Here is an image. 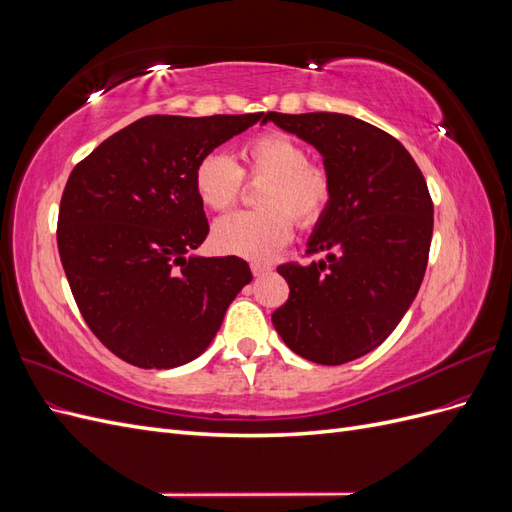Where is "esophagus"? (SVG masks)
<instances>
[{"mask_svg": "<svg viewBox=\"0 0 512 512\" xmlns=\"http://www.w3.org/2000/svg\"><path fill=\"white\" fill-rule=\"evenodd\" d=\"M271 271V267L269 265H260V262H254L252 265V273H254V277H262V275H267Z\"/></svg>", "mask_w": 512, "mask_h": 512, "instance_id": "1", "label": "esophagus"}]
</instances>
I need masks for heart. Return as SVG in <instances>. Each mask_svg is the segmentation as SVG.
Listing matches in <instances>:
<instances>
[{
    "instance_id": "1",
    "label": "heart",
    "mask_w": 512,
    "mask_h": 512,
    "mask_svg": "<svg viewBox=\"0 0 512 512\" xmlns=\"http://www.w3.org/2000/svg\"><path fill=\"white\" fill-rule=\"evenodd\" d=\"M239 168L222 151H209L196 164L194 190L207 209L226 211L239 200L243 177L262 183L258 211L224 215L211 230L220 252L250 260L273 256L292 235V221L316 226L333 200V177L327 168L309 162L307 149L284 132H265L241 147Z\"/></svg>"
}]
</instances>
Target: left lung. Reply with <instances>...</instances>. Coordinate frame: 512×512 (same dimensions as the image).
I'll list each match as a JSON object with an SVG mask.
<instances>
[{
  "mask_svg": "<svg viewBox=\"0 0 512 512\" xmlns=\"http://www.w3.org/2000/svg\"><path fill=\"white\" fill-rule=\"evenodd\" d=\"M267 121L314 145L335 188L307 241V254L327 260L277 267L290 294L273 327L307 361H354L393 333L421 288L433 235L425 177L397 138L356 117L267 113Z\"/></svg>",
  "mask_w": 512,
  "mask_h": 512,
  "instance_id": "obj_1",
  "label": "left lung"
}]
</instances>
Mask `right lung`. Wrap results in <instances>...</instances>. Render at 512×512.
<instances>
[{
    "label": "right lung",
    "instance_id": "obj_1",
    "mask_svg": "<svg viewBox=\"0 0 512 512\" xmlns=\"http://www.w3.org/2000/svg\"><path fill=\"white\" fill-rule=\"evenodd\" d=\"M262 117L149 115L74 166L59 205V258L87 327L119 359L143 369L194 361L252 282L237 256L188 254L209 235L198 160Z\"/></svg>",
    "mask_w": 512,
    "mask_h": 512
}]
</instances>
